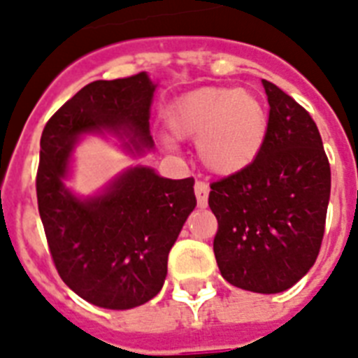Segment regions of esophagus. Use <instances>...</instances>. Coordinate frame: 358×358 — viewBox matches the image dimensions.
<instances>
[{
    "label": "esophagus",
    "mask_w": 358,
    "mask_h": 358,
    "mask_svg": "<svg viewBox=\"0 0 358 358\" xmlns=\"http://www.w3.org/2000/svg\"><path fill=\"white\" fill-rule=\"evenodd\" d=\"M195 197H197V206L199 208H204L208 204V194H210V186L204 181L195 182Z\"/></svg>",
    "instance_id": "obj_1"
}]
</instances>
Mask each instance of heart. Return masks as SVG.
<instances>
[{
  "mask_svg": "<svg viewBox=\"0 0 358 358\" xmlns=\"http://www.w3.org/2000/svg\"><path fill=\"white\" fill-rule=\"evenodd\" d=\"M172 136L194 139L201 163L217 176H234L257 159L268 132V114L255 94L231 87H204L170 105Z\"/></svg>",
  "mask_w": 358,
  "mask_h": 358,
  "instance_id": "obj_1",
  "label": "heart"
}]
</instances>
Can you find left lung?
<instances>
[{
    "instance_id": "obj_1",
    "label": "left lung",
    "mask_w": 358,
    "mask_h": 358,
    "mask_svg": "<svg viewBox=\"0 0 358 358\" xmlns=\"http://www.w3.org/2000/svg\"><path fill=\"white\" fill-rule=\"evenodd\" d=\"M270 103L257 159L212 182L213 253L226 280L255 293L292 288L315 264L331 170L319 128L297 101L262 79Z\"/></svg>"
}]
</instances>
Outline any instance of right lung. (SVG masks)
<instances>
[{"label": "right lung", "instance_id": "1", "mask_svg": "<svg viewBox=\"0 0 358 358\" xmlns=\"http://www.w3.org/2000/svg\"><path fill=\"white\" fill-rule=\"evenodd\" d=\"M154 90L145 72L94 81L48 119L39 143L36 192L54 266L72 292L106 310L141 306L161 292L168 253L197 204L194 177L164 179L136 166L88 199L63 179L83 134L108 130L150 148Z\"/></svg>", "mask_w": 358, "mask_h": 358}]
</instances>
